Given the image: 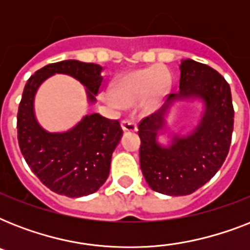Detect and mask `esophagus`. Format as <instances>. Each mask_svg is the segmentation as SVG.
I'll use <instances>...</instances> for the list:
<instances>
[{
  "instance_id": "34e87169",
  "label": "esophagus",
  "mask_w": 250,
  "mask_h": 250,
  "mask_svg": "<svg viewBox=\"0 0 250 250\" xmlns=\"http://www.w3.org/2000/svg\"><path fill=\"white\" fill-rule=\"evenodd\" d=\"M122 128L123 131H128V132H135L137 131V125L135 119L132 117L127 118V119H123L122 121Z\"/></svg>"
}]
</instances>
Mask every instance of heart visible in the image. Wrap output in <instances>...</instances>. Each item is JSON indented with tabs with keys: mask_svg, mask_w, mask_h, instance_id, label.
<instances>
[{
	"mask_svg": "<svg viewBox=\"0 0 250 250\" xmlns=\"http://www.w3.org/2000/svg\"><path fill=\"white\" fill-rule=\"evenodd\" d=\"M167 84V74L160 67H149L145 70L129 72L114 86L115 97L125 105H133L141 100H146L149 105H154L164 93ZM113 94H107V101L115 104Z\"/></svg>",
	"mask_w": 250,
	"mask_h": 250,
	"instance_id": "b5f03b06",
	"label": "heart"
}]
</instances>
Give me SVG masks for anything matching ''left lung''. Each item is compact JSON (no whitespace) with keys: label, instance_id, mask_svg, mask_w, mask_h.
<instances>
[{"label":"left lung","instance_id":"1","mask_svg":"<svg viewBox=\"0 0 250 250\" xmlns=\"http://www.w3.org/2000/svg\"><path fill=\"white\" fill-rule=\"evenodd\" d=\"M179 68V92L168 94L165 105L139 125L143 175L153 190L167 196H187L209 182L229 154L233 131L232 98L225 78L193 60L182 61ZM187 99L204 105L199 125L187 135L169 134L170 144L160 145L170 106Z\"/></svg>","mask_w":250,"mask_h":250}]
</instances>
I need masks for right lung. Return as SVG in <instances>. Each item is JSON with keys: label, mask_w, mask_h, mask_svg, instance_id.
I'll return each instance as SVG.
<instances>
[{"label": "right lung", "mask_w": 250, "mask_h": 250, "mask_svg": "<svg viewBox=\"0 0 250 250\" xmlns=\"http://www.w3.org/2000/svg\"><path fill=\"white\" fill-rule=\"evenodd\" d=\"M102 67L75 60L40 68L28 79L18 110V141L25 162L49 189L67 197L88 196L100 189L110 172L114 149L123 131L118 121L94 113L64 132H49L37 122L35 96L45 80L64 74L85 86L89 104L102 85Z\"/></svg>", "instance_id": "obj_1"}]
</instances>
